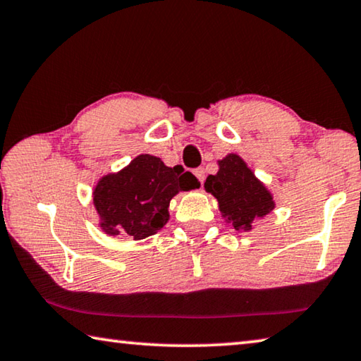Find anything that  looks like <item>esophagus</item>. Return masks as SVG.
Returning <instances> with one entry per match:
<instances>
[{"label": "esophagus", "instance_id": "obj_1", "mask_svg": "<svg viewBox=\"0 0 361 361\" xmlns=\"http://www.w3.org/2000/svg\"><path fill=\"white\" fill-rule=\"evenodd\" d=\"M192 173H194V176H196V178H197L199 181H201V185H202L204 180H205V171H204V169H202V167H199V169L194 170Z\"/></svg>", "mask_w": 361, "mask_h": 361}]
</instances>
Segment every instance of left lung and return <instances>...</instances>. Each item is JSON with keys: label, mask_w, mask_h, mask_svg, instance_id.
I'll use <instances>...</instances> for the list:
<instances>
[{"label": "left lung", "mask_w": 361, "mask_h": 361, "mask_svg": "<svg viewBox=\"0 0 361 361\" xmlns=\"http://www.w3.org/2000/svg\"><path fill=\"white\" fill-rule=\"evenodd\" d=\"M219 167L216 175H209L205 180V191L216 197L221 215L234 230H252L255 219L274 209L271 192L236 154L219 160Z\"/></svg>", "instance_id": "8db88e82"}]
</instances>
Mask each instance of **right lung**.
I'll list each match as a JSON object with an SVG mask.
<instances>
[{
	"label": "right lung",
	"instance_id": "obj_1",
	"mask_svg": "<svg viewBox=\"0 0 361 361\" xmlns=\"http://www.w3.org/2000/svg\"><path fill=\"white\" fill-rule=\"evenodd\" d=\"M199 188L183 167H167L159 157L141 154L118 173L102 176L93 191V202L104 233H125L145 239L169 221V204L180 191Z\"/></svg>",
	"mask_w": 361,
	"mask_h": 361
}]
</instances>
